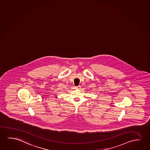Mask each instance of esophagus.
Masks as SVG:
<instances>
[{
  "instance_id": "34e87169",
  "label": "esophagus",
  "mask_w": 150,
  "mask_h": 150,
  "mask_svg": "<svg viewBox=\"0 0 150 150\" xmlns=\"http://www.w3.org/2000/svg\"><path fill=\"white\" fill-rule=\"evenodd\" d=\"M81 88V86H78L77 87H75V89H80Z\"/></svg>"
}]
</instances>
